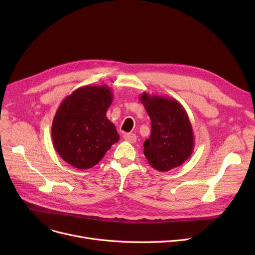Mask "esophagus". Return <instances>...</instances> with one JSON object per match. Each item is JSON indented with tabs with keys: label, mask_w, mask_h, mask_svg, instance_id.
Returning a JSON list of instances; mask_svg holds the SVG:
<instances>
[{
	"label": "esophagus",
	"mask_w": 255,
	"mask_h": 255,
	"mask_svg": "<svg viewBox=\"0 0 255 255\" xmlns=\"http://www.w3.org/2000/svg\"><path fill=\"white\" fill-rule=\"evenodd\" d=\"M124 139L130 143H133L136 141V135L134 133H126V134H124Z\"/></svg>",
	"instance_id": "obj_1"
}]
</instances>
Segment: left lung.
Wrapping results in <instances>:
<instances>
[{
	"instance_id": "1",
	"label": "left lung",
	"mask_w": 255,
	"mask_h": 255,
	"mask_svg": "<svg viewBox=\"0 0 255 255\" xmlns=\"http://www.w3.org/2000/svg\"><path fill=\"white\" fill-rule=\"evenodd\" d=\"M139 100L151 119V136L143 142L149 164L159 171L182 165L194 148L193 130L185 109L176 99L145 92Z\"/></svg>"
}]
</instances>
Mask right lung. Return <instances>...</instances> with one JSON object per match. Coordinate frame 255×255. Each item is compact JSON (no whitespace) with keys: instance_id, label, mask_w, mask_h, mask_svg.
<instances>
[{"instance_id":"obj_1","label":"right lung","mask_w":255,"mask_h":255,"mask_svg":"<svg viewBox=\"0 0 255 255\" xmlns=\"http://www.w3.org/2000/svg\"><path fill=\"white\" fill-rule=\"evenodd\" d=\"M113 99L107 86H85L63 100L52 121L51 137L64 161L91 168L119 140L115 125L106 118Z\"/></svg>"}]
</instances>
